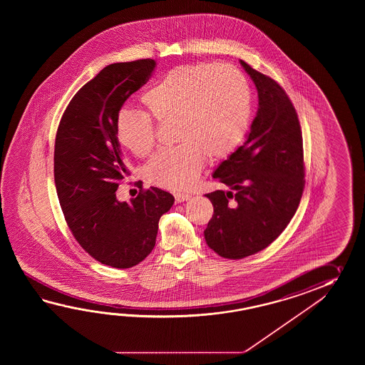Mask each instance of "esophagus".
<instances>
[{
    "label": "esophagus",
    "mask_w": 365,
    "mask_h": 365,
    "mask_svg": "<svg viewBox=\"0 0 365 365\" xmlns=\"http://www.w3.org/2000/svg\"><path fill=\"white\" fill-rule=\"evenodd\" d=\"M175 198H176V202L179 203V202L187 201V200H190L192 198V195L187 193H176L175 194Z\"/></svg>",
    "instance_id": "1"
}]
</instances>
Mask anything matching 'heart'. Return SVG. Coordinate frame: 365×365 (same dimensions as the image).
<instances>
[{"mask_svg": "<svg viewBox=\"0 0 365 365\" xmlns=\"http://www.w3.org/2000/svg\"><path fill=\"white\" fill-rule=\"evenodd\" d=\"M143 103L156 120H178L181 143L160 150L148 167L151 182L172 190L193 185L206 155L220 159L239 148L252 118L248 81L230 65L201 62L170 70L148 88ZM151 115L124 110L118 116V137L135 155L155 148Z\"/></svg>", "mask_w": 365, "mask_h": 365, "instance_id": "b5f03b06", "label": "heart"}]
</instances>
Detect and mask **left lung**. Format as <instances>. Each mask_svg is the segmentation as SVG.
<instances>
[{"mask_svg": "<svg viewBox=\"0 0 365 365\" xmlns=\"http://www.w3.org/2000/svg\"><path fill=\"white\" fill-rule=\"evenodd\" d=\"M240 63L256 85L257 115L244 145L212 173L231 190L205 194L214 206L205 240L230 259L269 247L295 215L305 184L295 107L274 79L242 60Z\"/></svg>", "mask_w": 365, "mask_h": 365, "instance_id": "1", "label": "left lung"}]
</instances>
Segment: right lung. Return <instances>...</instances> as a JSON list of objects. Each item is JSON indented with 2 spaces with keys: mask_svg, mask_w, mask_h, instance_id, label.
<instances>
[{
  "mask_svg": "<svg viewBox=\"0 0 365 365\" xmlns=\"http://www.w3.org/2000/svg\"><path fill=\"white\" fill-rule=\"evenodd\" d=\"M151 58L110 63L65 109L55 143V182L65 220L79 245L103 264L129 269L155 247L159 219L175 197L159 187L117 200L129 175L117 138L118 112L151 77Z\"/></svg>",
  "mask_w": 365,
  "mask_h": 365,
  "instance_id": "1",
  "label": "right lung"
}]
</instances>
